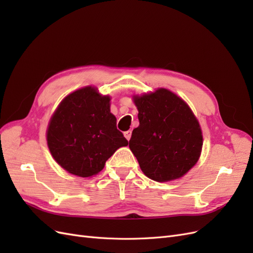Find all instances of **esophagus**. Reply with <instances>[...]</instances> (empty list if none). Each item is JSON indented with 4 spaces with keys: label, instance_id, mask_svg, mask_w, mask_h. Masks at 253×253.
<instances>
[{
    "label": "esophagus",
    "instance_id": "1",
    "mask_svg": "<svg viewBox=\"0 0 253 253\" xmlns=\"http://www.w3.org/2000/svg\"><path fill=\"white\" fill-rule=\"evenodd\" d=\"M131 136H132V131H126V132H125V137H126V138L127 140L131 139Z\"/></svg>",
    "mask_w": 253,
    "mask_h": 253
}]
</instances>
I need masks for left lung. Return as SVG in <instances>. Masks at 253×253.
Here are the masks:
<instances>
[{"instance_id":"obj_1","label":"left lung","mask_w":253,"mask_h":253,"mask_svg":"<svg viewBox=\"0 0 253 253\" xmlns=\"http://www.w3.org/2000/svg\"><path fill=\"white\" fill-rule=\"evenodd\" d=\"M139 126L128 147L149 178L170 181L185 175L201 156L203 135L189 105L171 90L134 96Z\"/></svg>"}]
</instances>
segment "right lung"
<instances>
[{
  "label": "right lung",
  "instance_id": "add662e5",
  "mask_svg": "<svg viewBox=\"0 0 253 253\" xmlns=\"http://www.w3.org/2000/svg\"><path fill=\"white\" fill-rule=\"evenodd\" d=\"M110 96L86 86L66 96L47 127L46 139L53 159L68 173L90 177L100 172L116 150L127 140L116 126Z\"/></svg>",
  "mask_w": 253,
  "mask_h": 253
}]
</instances>
